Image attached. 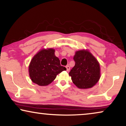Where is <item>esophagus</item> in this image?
I'll return each mask as SVG.
<instances>
[{"label": "esophagus", "mask_w": 126, "mask_h": 126, "mask_svg": "<svg viewBox=\"0 0 126 126\" xmlns=\"http://www.w3.org/2000/svg\"><path fill=\"white\" fill-rule=\"evenodd\" d=\"M66 70L67 71H69V70H70V66H69V65H67V66H66Z\"/></svg>", "instance_id": "obj_1"}]
</instances>
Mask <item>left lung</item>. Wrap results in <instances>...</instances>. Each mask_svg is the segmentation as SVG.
<instances>
[{"mask_svg": "<svg viewBox=\"0 0 126 126\" xmlns=\"http://www.w3.org/2000/svg\"><path fill=\"white\" fill-rule=\"evenodd\" d=\"M73 60L75 65L69 75L72 81L80 89L91 88L100 78V67L96 58L88 50L76 51Z\"/></svg>", "mask_w": 126, "mask_h": 126, "instance_id": "obj_1", "label": "left lung"}]
</instances>
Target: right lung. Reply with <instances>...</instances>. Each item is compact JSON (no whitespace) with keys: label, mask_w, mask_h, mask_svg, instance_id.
I'll return each mask as SVG.
<instances>
[{"label":"right lung","mask_w":126,"mask_h":126,"mask_svg":"<svg viewBox=\"0 0 126 126\" xmlns=\"http://www.w3.org/2000/svg\"><path fill=\"white\" fill-rule=\"evenodd\" d=\"M55 50L52 48L42 49L31 60L29 73L31 80L39 86H46L51 83L57 75L65 67L61 66L59 58L55 56Z\"/></svg>","instance_id":"obj_1"}]
</instances>
